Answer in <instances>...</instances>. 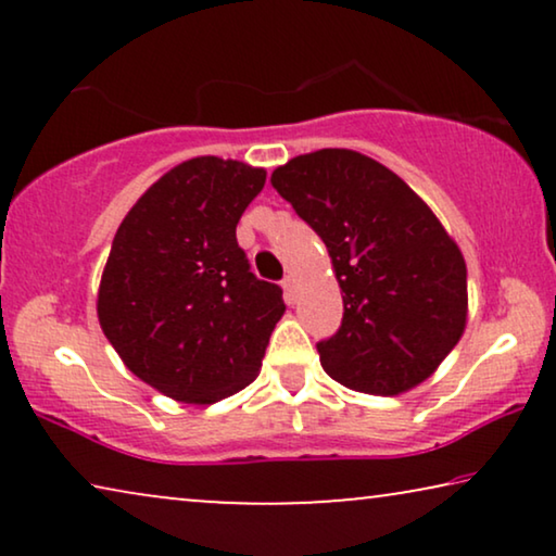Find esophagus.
I'll use <instances>...</instances> for the list:
<instances>
[{"label":"esophagus","instance_id":"34e87169","mask_svg":"<svg viewBox=\"0 0 556 556\" xmlns=\"http://www.w3.org/2000/svg\"><path fill=\"white\" fill-rule=\"evenodd\" d=\"M283 291H286V301L293 303L299 299V286H295V278L293 276H286L283 278Z\"/></svg>","mask_w":556,"mask_h":556}]
</instances>
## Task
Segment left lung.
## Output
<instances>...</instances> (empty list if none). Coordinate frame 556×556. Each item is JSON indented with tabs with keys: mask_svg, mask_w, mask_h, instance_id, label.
I'll list each match as a JSON object with an SVG mask.
<instances>
[{
	"mask_svg": "<svg viewBox=\"0 0 556 556\" xmlns=\"http://www.w3.org/2000/svg\"><path fill=\"white\" fill-rule=\"evenodd\" d=\"M273 187L324 240L344 299L321 367L349 390H413L466 329L468 276L432 210L375 159L349 149L295 156Z\"/></svg>",
	"mask_w": 556,
	"mask_h": 556,
	"instance_id": "8db88e82",
	"label": "left lung"
}]
</instances>
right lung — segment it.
Here are the masks:
<instances>
[{
	"mask_svg": "<svg viewBox=\"0 0 556 556\" xmlns=\"http://www.w3.org/2000/svg\"><path fill=\"white\" fill-rule=\"evenodd\" d=\"M265 172L197 156L154 181L121 223L98 291L105 339L136 377L179 402L230 397L257 377L283 316L235 227Z\"/></svg>",
	"mask_w": 556,
	"mask_h": 556,
	"instance_id": "add662e5",
	"label": "right lung"
}]
</instances>
